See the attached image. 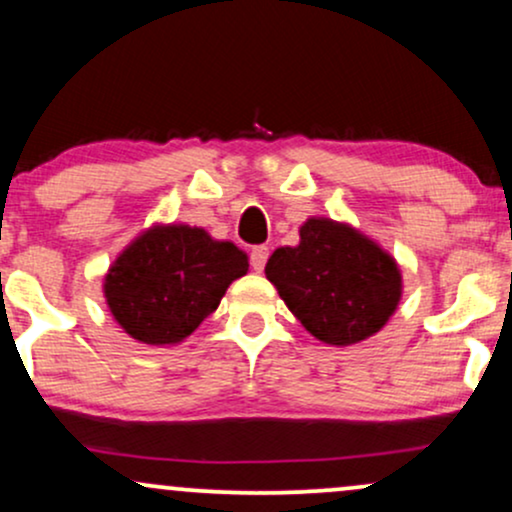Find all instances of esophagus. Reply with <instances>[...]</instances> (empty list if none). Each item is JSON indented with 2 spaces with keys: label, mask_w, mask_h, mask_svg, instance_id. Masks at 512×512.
<instances>
[{
  "label": "esophagus",
  "mask_w": 512,
  "mask_h": 512,
  "mask_svg": "<svg viewBox=\"0 0 512 512\" xmlns=\"http://www.w3.org/2000/svg\"><path fill=\"white\" fill-rule=\"evenodd\" d=\"M267 257H269L267 245H257V248H252V252H250V267L260 274L264 269V264H267Z\"/></svg>",
  "instance_id": "obj_1"
}]
</instances>
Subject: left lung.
<instances>
[{
  "instance_id": "left-lung-1",
  "label": "left lung",
  "mask_w": 512,
  "mask_h": 512,
  "mask_svg": "<svg viewBox=\"0 0 512 512\" xmlns=\"http://www.w3.org/2000/svg\"><path fill=\"white\" fill-rule=\"evenodd\" d=\"M264 274L320 342L349 346L385 327L402 298V274L378 243L332 219H308L296 248H279Z\"/></svg>"
}]
</instances>
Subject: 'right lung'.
<instances>
[{
  "label": "right lung",
  "mask_w": 512,
  "mask_h": 512,
  "mask_svg": "<svg viewBox=\"0 0 512 512\" xmlns=\"http://www.w3.org/2000/svg\"><path fill=\"white\" fill-rule=\"evenodd\" d=\"M233 243L182 223L154 226L125 248L105 274L110 313L144 344H178L219 308L231 281L248 274Z\"/></svg>",
  "instance_id": "add662e5"
}]
</instances>
